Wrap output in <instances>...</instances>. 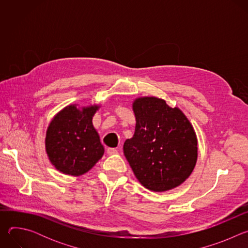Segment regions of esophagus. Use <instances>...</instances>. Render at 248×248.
<instances>
[{"label": "esophagus", "instance_id": "obj_1", "mask_svg": "<svg viewBox=\"0 0 248 248\" xmlns=\"http://www.w3.org/2000/svg\"><path fill=\"white\" fill-rule=\"evenodd\" d=\"M107 153H108V155H115L118 153V150L115 148H108Z\"/></svg>", "mask_w": 248, "mask_h": 248}]
</instances>
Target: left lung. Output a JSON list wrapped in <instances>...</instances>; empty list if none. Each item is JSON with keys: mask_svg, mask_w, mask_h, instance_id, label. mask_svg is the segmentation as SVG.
Returning a JSON list of instances; mask_svg holds the SVG:
<instances>
[{"mask_svg": "<svg viewBox=\"0 0 248 248\" xmlns=\"http://www.w3.org/2000/svg\"><path fill=\"white\" fill-rule=\"evenodd\" d=\"M135 130L124 144V154L138 182L163 192L185 183L197 161V137L183 111L153 96L132 103Z\"/></svg>", "mask_w": 248, "mask_h": 248, "instance_id": "left-lung-1", "label": "left lung"}]
</instances>
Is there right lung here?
Masks as SVG:
<instances>
[{
	"label": "right lung",
	"mask_w": 248,
	"mask_h": 248,
	"mask_svg": "<svg viewBox=\"0 0 248 248\" xmlns=\"http://www.w3.org/2000/svg\"><path fill=\"white\" fill-rule=\"evenodd\" d=\"M100 105L78 107L72 104L50 122L45 149L51 164L61 172L78 176L91 170L104 155L100 136L92 119Z\"/></svg>",
	"instance_id": "obj_1"
}]
</instances>
